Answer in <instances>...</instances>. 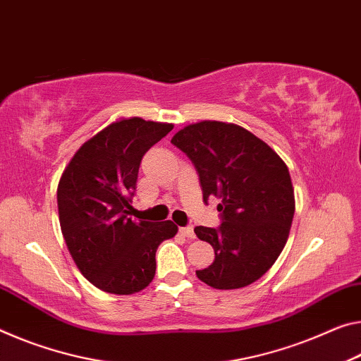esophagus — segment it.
Listing matches in <instances>:
<instances>
[{"instance_id": "obj_1", "label": "esophagus", "mask_w": 361, "mask_h": 361, "mask_svg": "<svg viewBox=\"0 0 361 361\" xmlns=\"http://www.w3.org/2000/svg\"><path fill=\"white\" fill-rule=\"evenodd\" d=\"M180 233H181V236H185V238H188V239H194V238H196V234H194V228H192V226L180 228Z\"/></svg>"}]
</instances>
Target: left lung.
Returning <instances> with one entry per match:
<instances>
[{"label":"left lung","mask_w":361,"mask_h":361,"mask_svg":"<svg viewBox=\"0 0 361 361\" xmlns=\"http://www.w3.org/2000/svg\"><path fill=\"white\" fill-rule=\"evenodd\" d=\"M196 167L202 197L220 199L221 225L196 226L215 260L197 278L215 289H239L262 278L281 254L295 199L288 165L265 141L239 125L204 120L171 138Z\"/></svg>","instance_id":"8db88e82"}]
</instances>
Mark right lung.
<instances>
[{"mask_svg":"<svg viewBox=\"0 0 361 361\" xmlns=\"http://www.w3.org/2000/svg\"><path fill=\"white\" fill-rule=\"evenodd\" d=\"M171 128L140 117L117 120L83 142L62 171V236L78 270L104 293L130 295L147 288L157 247L178 231L170 220L130 219L141 159Z\"/></svg>","mask_w":361,"mask_h":361,"instance_id":"add662e5","label":"right lung"}]
</instances>
